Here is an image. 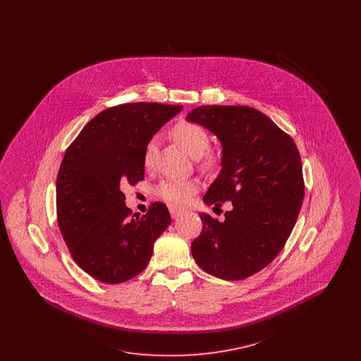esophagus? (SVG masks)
<instances>
[{"label":"esophagus","mask_w":361,"mask_h":361,"mask_svg":"<svg viewBox=\"0 0 361 361\" xmlns=\"http://www.w3.org/2000/svg\"><path fill=\"white\" fill-rule=\"evenodd\" d=\"M169 211H171V215H172L173 219H177L181 214H184V209L177 208V207H169Z\"/></svg>","instance_id":"34e87169"}]
</instances>
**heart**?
Masks as SVG:
<instances>
[{"label":"heart","instance_id":"1","mask_svg":"<svg viewBox=\"0 0 361 361\" xmlns=\"http://www.w3.org/2000/svg\"><path fill=\"white\" fill-rule=\"evenodd\" d=\"M172 137L190 157L197 158L204 169L216 166L219 157L214 150H207L209 146V134L206 128L195 121H178L172 128ZM155 139H150L143 152V165L150 169L154 161ZM197 180H164L154 189L155 196L171 206H184L199 190Z\"/></svg>","mask_w":361,"mask_h":361}]
</instances>
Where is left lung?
Wrapping results in <instances>:
<instances>
[{"label":"left lung","mask_w":361,"mask_h":361,"mask_svg":"<svg viewBox=\"0 0 361 361\" xmlns=\"http://www.w3.org/2000/svg\"><path fill=\"white\" fill-rule=\"evenodd\" d=\"M187 121L222 142V171L203 200L231 202L224 222L200 214L203 230L190 252L207 274L243 280L264 269L284 247L305 197L302 159L288 134L246 105H203Z\"/></svg>","instance_id":"left-lung-1"}]
</instances>
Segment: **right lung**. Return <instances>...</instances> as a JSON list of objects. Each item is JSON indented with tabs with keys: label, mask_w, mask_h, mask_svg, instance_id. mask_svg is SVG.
<instances>
[{
	"label": "right lung",
	"mask_w": 361,
	"mask_h": 361,
	"mask_svg": "<svg viewBox=\"0 0 361 361\" xmlns=\"http://www.w3.org/2000/svg\"><path fill=\"white\" fill-rule=\"evenodd\" d=\"M183 105L128 103L96 115L73 140L56 177V219L75 264L118 284L149 264L154 242L171 224L164 203L131 215L121 187L145 178L143 152Z\"/></svg>",
	"instance_id": "right-lung-1"
}]
</instances>
